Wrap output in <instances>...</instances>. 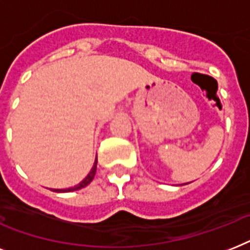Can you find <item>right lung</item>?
I'll return each mask as SVG.
<instances>
[{
    "mask_svg": "<svg viewBox=\"0 0 250 250\" xmlns=\"http://www.w3.org/2000/svg\"><path fill=\"white\" fill-rule=\"evenodd\" d=\"M96 170H97V158H96V161H94V165H93V167H92V170H90L89 174L86 175V178L84 179L83 182L79 183L78 186L72 187V188H67V189H53V190H54V192H72V190L82 189V188L86 187L90 182H92V180H93L94 175H96Z\"/></svg>",
    "mask_w": 250,
    "mask_h": 250,
    "instance_id": "add662e5",
    "label": "right lung"
}]
</instances>
